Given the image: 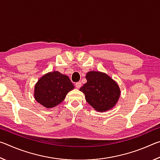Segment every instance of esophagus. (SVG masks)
Returning <instances> with one entry per match:
<instances>
[{
    "mask_svg": "<svg viewBox=\"0 0 160 160\" xmlns=\"http://www.w3.org/2000/svg\"><path fill=\"white\" fill-rule=\"evenodd\" d=\"M75 88L79 89L80 87L82 86V83H81V82H77L75 84Z\"/></svg>",
    "mask_w": 160,
    "mask_h": 160,
    "instance_id": "esophagus-1",
    "label": "esophagus"
}]
</instances>
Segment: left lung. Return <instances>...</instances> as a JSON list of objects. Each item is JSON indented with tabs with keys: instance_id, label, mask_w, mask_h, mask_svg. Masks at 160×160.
I'll return each mask as SVG.
<instances>
[{
	"instance_id": "left-lung-1",
	"label": "left lung",
	"mask_w": 160,
	"mask_h": 160,
	"mask_svg": "<svg viewBox=\"0 0 160 160\" xmlns=\"http://www.w3.org/2000/svg\"><path fill=\"white\" fill-rule=\"evenodd\" d=\"M87 82L80 90L86 101L98 112H106L115 106L120 97V89L115 81L105 73L90 71L86 75Z\"/></svg>"
}]
</instances>
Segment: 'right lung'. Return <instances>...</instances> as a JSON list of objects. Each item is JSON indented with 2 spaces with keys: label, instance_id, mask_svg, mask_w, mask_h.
I'll return each mask as SVG.
<instances>
[{
  "label": "right lung",
  "instance_id": "add662e5",
  "mask_svg": "<svg viewBox=\"0 0 160 160\" xmlns=\"http://www.w3.org/2000/svg\"><path fill=\"white\" fill-rule=\"evenodd\" d=\"M74 86L69 78L58 71L44 75L34 88V98L43 106L52 108L63 101Z\"/></svg>",
  "mask_w": 160,
  "mask_h": 160
}]
</instances>
